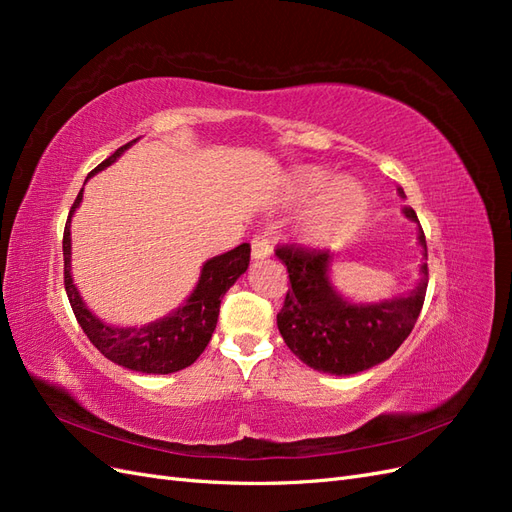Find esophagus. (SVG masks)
Returning a JSON list of instances; mask_svg holds the SVG:
<instances>
[{
	"label": "esophagus",
	"instance_id": "obj_1",
	"mask_svg": "<svg viewBox=\"0 0 512 512\" xmlns=\"http://www.w3.org/2000/svg\"><path fill=\"white\" fill-rule=\"evenodd\" d=\"M273 250H271V239L267 237V235H256L254 239H252V258H267L269 254H271Z\"/></svg>",
	"mask_w": 512,
	"mask_h": 512
}]
</instances>
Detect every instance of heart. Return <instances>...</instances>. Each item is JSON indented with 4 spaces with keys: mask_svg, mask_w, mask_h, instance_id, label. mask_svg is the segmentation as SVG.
<instances>
[{
    "mask_svg": "<svg viewBox=\"0 0 512 512\" xmlns=\"http://www.w3.org/2000/svg\"><path fill=\"white\" fill-rule=\"evenodd\" d=\"M324 181L327 175L314 168L301 170L292 181V196L297 200H305L316 192L301 215V232L305 239L320 243L348 235L367 209V196L354 179L339 177L329 183Z\"/></svg>",
    "mask_w": 512,
    "mask_h": 512,
    "instance_id": "heart-1",
    "label": "heart"
}]
</instances>
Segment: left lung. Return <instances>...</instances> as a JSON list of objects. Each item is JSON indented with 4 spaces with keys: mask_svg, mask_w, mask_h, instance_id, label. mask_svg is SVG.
Returning <instances> with one entry per match:
<instances>
[{
    "mask_svg": "<svg viewBox=\"0 0 512 512\" xmlns=\"http://www.w3.org/2000/svg\"><path fill=\"white\" fill-rule=\"evenodd\" d=\"M404 196V190H399ZM404 213L416 220L414 209ZM418 243L427 258V241L418 228ZM275 256L288 269L290 288L284 307L277 314L286 346L299 359L324 374L350 376L374 367L404 344L421 314L427 292V265L421 267L423 280L408 294L376 305H352L333 290L329 282L331 256L320 247L284 243Z\"/></svg>",
    "mask_w": 512,
    "mask_h": 512,
    "instance_id": "left-lung-1",
    "label": "left lung"
}]
</instances>
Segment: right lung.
<instances>
[{
  "label": "right lung",
  "instance_id": "obj_1",
  "mask_svg": "<svg viewBox=\"0 0 512 512\" xmlns=\"http://www.w3.org/2000/svg\"><path fill=\"white\" fill-rule=\"evenodd\" d=\"M132 143L136 141L119 147L113 156H108L89 175L113 164ZM81 198L83 190L76 196L64 228V286L72 312L89 337V342L108 361L134 371H143V374H173V371L192 365L203 354L215 331L220 316V303L226 290L239 280V275L245 273L247 265H250V243H241L235 250L207 260L190 299L177 312L141 329L108 327V324H104L85 307L70 275V218L74 209L79 207Z\"/></svg>",
  "mask_w": 512,
  "mask_h": 512
}]
</instances>
